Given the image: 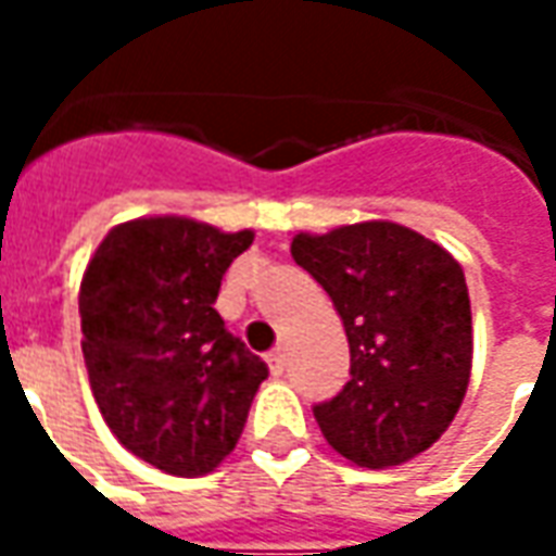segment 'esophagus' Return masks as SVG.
Masks as SVG:
<instances>
[{
	"mask_svg": "<svg viewBox=\"0 0 556 556\" xmlns=\"http://www.w3.org/2000/svg\"><path fill=\"white\" fill-rule=\"evenodd\" d=\"M265 361H267V369H270L274 375L286 372V351H282V349L270 351Z\"/></svg>",
	"mask_w": 556,
	"mask_h": 556,
	"instance_id": "obj_1",
	"label": "esophagus"
}]
</instances>
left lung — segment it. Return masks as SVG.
<instances>
[{
	"label": "left lung",
	"instance_id": "1",
	"mask_svg": "<svg viewBox=\"0 0 556 556\" xmlns=\"http://www.w3.org/2000/svg\"><path fill=\"white\" fill-rule=\"evenodd\" d=\"M294 262L337 306L351 381L313 408L327 443L357 467L405 465L450 429L473 361L465 270L399 223L294 235Z\"/></svg>",
	"mask_w": 556,
	"mask_h": 556
}]
</instances>
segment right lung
Listing matches in <instances>:
<instances>
[{
  "mask_svg": "<svg viewBox=\"0 0 556 556\" xmlns=\"http://www.w3.org/2000/svg\"><path fill=\"white\" fill-rule=\"evenodd\" d=\"M253 231L187 217L115 226L79 286L83 357L106 426L172 477H205L235 450L262 357L214 309L223 274Z\"/></svg>",
  "mask_w": 556,
  "mask_h": 556,
  "instance_id": "right-lung-1",
  "label": "right lung"
}]
</instances>
